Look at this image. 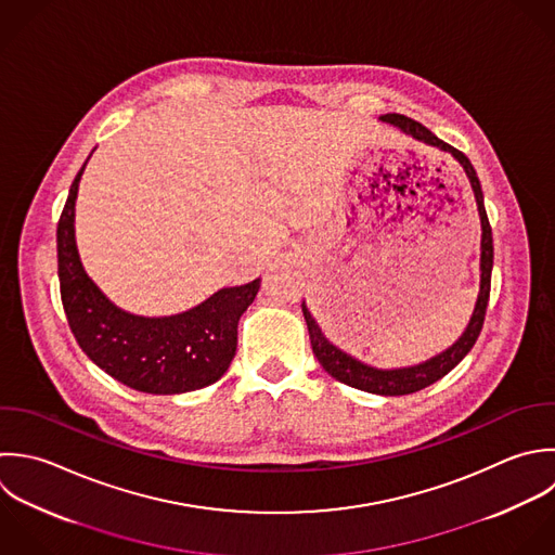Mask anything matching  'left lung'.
Here are the masks:
<instances>
[{
	"mask_svg": "<svg viewBox=\"0 0 555 555\" xmlns=\"http://www.w3.org/2000/svg\"><path fill=\"white\" fill-rule=\"evenodd\" d=\"M383 120L400 127L402 131L411 133L413 138L439 146L443 151H450L465 168L474 194H476V203H478V211H480V220H482V255H480V296L472 315V322L467 326V331L463 333V337L448 348L446 352H441L439 357L415 365V367H404V370H376L370 367L357 359H352L350 354L341 352L339 348H335L320 331L318 322L311 318V313L307 311V307L302 305V313L309 326V337H311V348L313 354L318 357L320 365L339 383L367 391V393H376V396H406V393H415L422 391L426 387H430L433 383H437L439 378H443L446 374H450L467 354L469 350L476 346L480 331L485 326V315H487V307H489V296H491V272H493V231H491V222L485 209V194H482V185L480 179L476 175V168L472 166L469 157L454 149L452 144L443 142L441 138H437L428 127H424L422 122L404 116V114H385Z\"/></svg>",
	"mask_w": 555,
	"mask_h": 555,
	"instance_id": "obj_1",
	"label": "left lung"
}]
</instances>
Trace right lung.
I'll list each match as a JSON object with an SVG mask.
<instances>
[{
  "label": "right lung",
  "mask_w": 555,
  "mask_h": 555,
  "mask_svg": "<svg viewBox=\"0 0 555 555\" xmlns=\"http://www.w3.org/2000/svg\"><path fill=\"white\" fill-rule=\"evenodd\" d=\"M77 172L57 220L60 298L73 337L88 359L118 383L144 393H185L216 383L237 348V322L261 279L216 292L170 318H138L114 307L86 276L75 246Z\"/></svg>",
  "instance_id": "right-lung-1"
}]
</instances>
